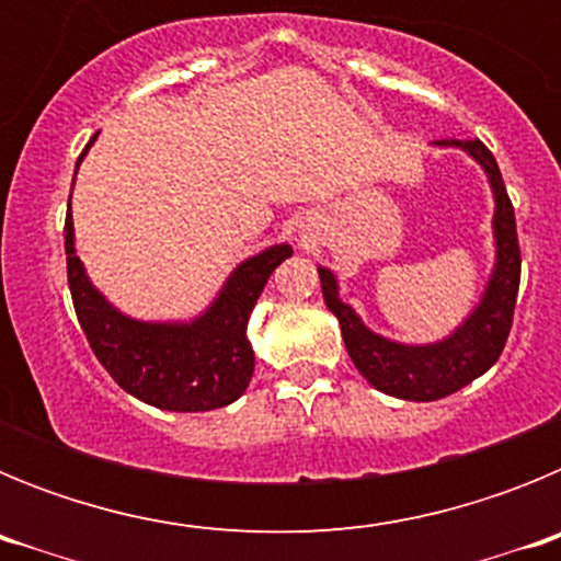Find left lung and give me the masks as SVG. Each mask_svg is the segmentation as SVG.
<instances>
[{"mask_svg":"<svg viewBox=\"0 0 561 561\" xmlns=\"http://www.w3.org/2000/svg\"><path fill=\"white\" fill-rule=\"evenodd\" d=\"M435 146L463 148L469 157L483 165L485 176L494 191V244H497V264H494L489 286L478 309L466 317V323L435 345H401L365 329L351 306L336 295L334 272L320 266V286H323L325 306L336 314L342 340L356 370L381 393L408 401H435L455 390L466 388L469 381L483 376L500 359L514 323V304L519 289V241L514 207L503 185L494 153L474 137V140H438Z\"/></svg>","mask_w":561,"mask_h":561,"instance_id":"8db88e82","label":"left lung"}]
</instances>
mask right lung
I'll use <instances>...</instances> for the list:
<instances>
[{"label":"right lung","instance_id":"obj_1","mask_svg":"<svg viewBox=\"0 0 561 561\" xmlns=\"http://www.w3.org/2000/svg\"><path fill=\"white\" fill-rule=\"evenodd\" d=\"M92 142L95 137L89 146ZM64 250L78 323L98 362L126 393L173 413L227 408L244 393L255 368L247 323L272 270L291 255L289 244H275L247 257L210 309L191 323H140L108 306L106 297L89 284L81 257L76 255L69 213Z\"/></svg>","mask_w":561,"mask_h":561}]
</instances>
